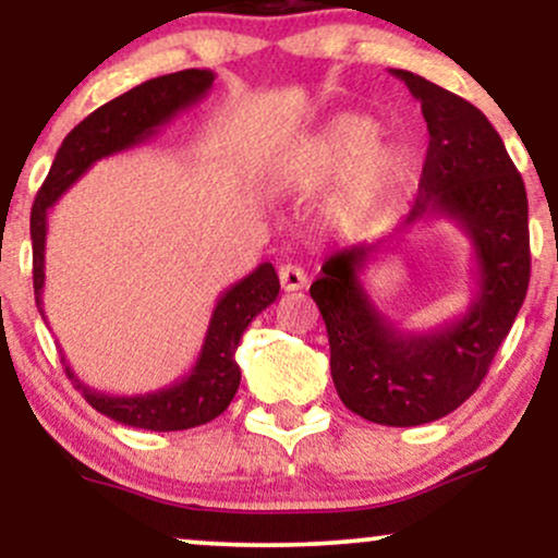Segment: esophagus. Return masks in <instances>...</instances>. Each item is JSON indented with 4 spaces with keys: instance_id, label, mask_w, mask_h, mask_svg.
<instances>
[{
    "instance_id": "1",
    "label": "esophagus",
    "mask_w": 558,
    "mask_h": 558,
    "mask_svg": "<svg viewBox=\"0 0 558 558\" xmlns=\"http://www.w3.org/2000/svg\"><path fill=\"white\" fill-rule=\"evenodd\" d=\"M278 278H280V286H283V291H301V288L306 286V272L296 265H280Z\"/></svg>"
}]
</instances>
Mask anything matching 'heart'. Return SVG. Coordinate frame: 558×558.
Wrapping results in <instances>:
<instances>
[{"instance_id":"1","label":"heart","mask_w":558,"mask_h":558,"mask_svg":"<svg viewBox=\"0 0 558 558\" xmlns=\"http://www.w3.org/2000/svg\"><path fill=\"white\" fill-rule=\"evenodd\" d=\"M373 120L360 114H341L304 146L299 157L296 183L304 189L328 183L343 172L338 191V213L349 220L367 217L401 172V151L393 144L377 141Z\"/></svg>"}]
</instances>
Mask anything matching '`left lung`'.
I'll return each instance as SVG.
<instances>
[{
  "label": "left lung",
  "instance_id": "8db88e82",
  "mask_svg": "<svg viewBox=\"0 0 558 558\" xmlns=\"http://www.w3.org/2000/svg\"><path fill=\"white\" fill-rule=\"evenodd\" d=\"M390 73L420 101L430 133L420 194L393 233L332 254L310 293L328 328L341 401L377 425L414 427L475 393L520 315L530 283L527 191L475 105L409 70ZM430 216L453 219L471 239L476 293L464 316L438 329L399 331L374 306L361 272L401 229Z\"/></svg>",
  "mask_w": 558,
  "mask_h": 558
}]
</instances>
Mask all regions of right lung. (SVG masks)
<instances>
[{"label":"right lung","mask_w":558,"mask_h":558,"mask_svg":"<svg viewBox=\"0 0 558 558\" xmlns=\"http://www.w3.org/2000/svg\"><path fill=\"white\" fill-rule=\"evenodd\" d=\"M213 70H181V73L159 75L141 86L131 88L118 99L88 114L68 133L49 170L47 181L38 191L34 209H31V241H34V293L36 306L44 317V252H47V215L57 198L86 172L96 159L110 157L114 151L131 149L149 136L157 128L175 118L185 107L196 105L213 88ZM280 280L270 262H262L254 272L239 280L220 293L213 317H209L207 336L191 373L175 380L172 386L136 396L101 393L73 375L65 367L75 388H81L96 412L120 425L141 427V430H189V427L207 425L220 417L233 401L241 383V367L235 362L243 330L248 328L262 310L278 299Z\"/></svg>","instance_id":"obj_1"}]
</instances>
